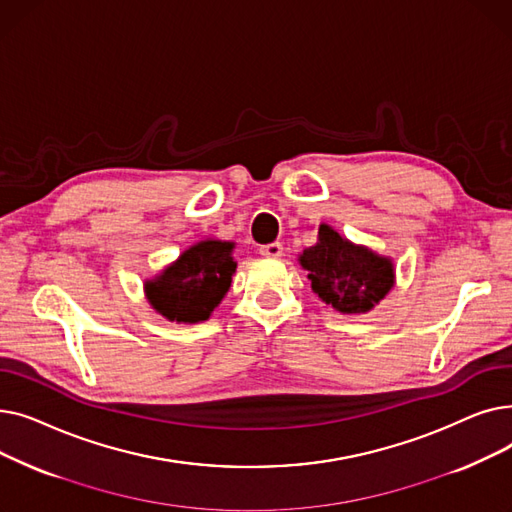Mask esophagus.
Here are the masks:
<instances>
[{"mask_svg": "<svg viewBox=\"0 0 512 512\" xmlns=\"http://www.w3.org/2000/svg\"><path fill=\"white\" fill-rule=\"evenodd\" d=\"M259 255L280 257L282 255V245H280V242H270V245H263V247H259Z\"/></svg>", "mask_w": 512, "mask_h": 512, "instance_id": "esophagus-1", "label": "esophagus"}]
</instances>
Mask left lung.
Returning <instances> with one entry per match:
<instances>
[{"label":"left lung","mask_w":512,"mask_h":512,"mask_svg":"<svg viewBox=\"0 0 512 512\" xmlns=\"http://www.w3.org/2000/svg\"><path fill=\"white\" fill-rule=\"evenodd\" d=\"M313 290L342 313H365L380 303L394 282L392 263L344 240L330 226H319V242L301 255Z\"/></svg>","instance_id":"left-lung-1"}]
</instances>
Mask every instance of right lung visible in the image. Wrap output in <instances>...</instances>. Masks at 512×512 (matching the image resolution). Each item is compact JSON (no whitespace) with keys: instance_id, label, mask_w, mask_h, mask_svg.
Segmentation results:
<instances>
[{"instance_id":"1","label":"right lung","mask_w":512,"mask_h":512,"mask_svg":"<svg viewBox=\"0 0 512 512\" xmlns=\"http://www.w3.org/2000/svg\"><path fill=\"white\" fill-rule=\"evenodd\" d=\"M232 247V242L203 240L184 251L157 280L147 282L153 309L170 321H205L230 288L236 270Z\"/></svg>"}]
</instances>
